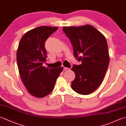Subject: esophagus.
<instances>
[{
  "mask_svg": "<svg viewBox=\"0 0 126 126\" xmlns=\"http://www.w3.org/2000/svg\"><path fill=\"white\" fill-rule=\"evenodd\" d=\"M63 70H69V68H67V67H63Z\"/></svg>",
  "mask_w": 126,
  "mask_h": 126,
  "instance_id": "34e87169",
  "label": "esophagus"
}]
</instances>
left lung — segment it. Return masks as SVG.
<instances>
[{
	"instance_id": "obj_1",
	"label": "left lung",
	"mask_w": 126,
	"mask_h": 126,
	"mask_svg": "<svg viewBox=\"0 0 126 126\" xmlns=\"http://www.w3.org/2000/svg\"><path fill=\"white\" fill-rule=\"evenodd\" d=\"M63 31L73 47L75 58L81 64L73 65L75 79L71 88L77 93L88 95L100 86L109 64L105 37L93 26L63 27Z\"/></svg>"
}]
</instances>
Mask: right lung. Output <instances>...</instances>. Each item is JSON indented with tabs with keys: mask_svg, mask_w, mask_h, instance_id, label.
Masks as SVG:
<instances>
[{
	"mask_svg": "<svg viewBox=\"0 0 126 126\" xmlns=\"http://www.w3.org/2000/svg\"><path fill=\"white\" fill-rule=\"evenodd\" d=\"M58 27L41 26L29 31L20 40L17 63L20 76L27 91L43 98L53 91L63 67L50 68L43 66L47 61L45 42Z\"/></svg>",
	"mask_w": 126,
	"mask_h": 126,
	"instance_id": "obj_1",
	"label": "right lung"
}]
</instances>
